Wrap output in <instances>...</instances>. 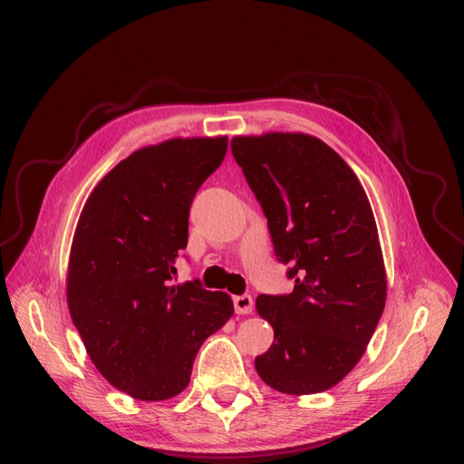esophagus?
Listing matches in <instances>:
<instances>
[{
    "label": "esophagus",
    "mask_w": 464,
    "mask_h": 464,
    "mask_svg": "<svg viewBox=\"0 0 464 464\" xmlns=\"http://www.w3.org/2000/svg\"><path fill=\"white\" fill-rule=\"evenodd\" d=\"M233 304H235L237 314H252V310H254V299L250 295L233 297Z\"/></svg>",
    "instance_id": "34e87169"
}]
</instances>
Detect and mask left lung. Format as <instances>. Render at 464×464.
Wrapping results in <instances>:
<instances>
[{
    "mask_svg": "<svg viewBox=\"0 0 464 464\" xmlns=\"http://www.w3.org/2000/svg\"><path fill=\"white\" fill-rule=\"evenodd\" d=\"M231 152L263 208L278 261L295 280L291 294L256 301L275 329L256 371L280 393L327 392L359 362L385 306L367 193L348 163L312 135L235 137Z\"/></svg>",
    "mask_w": 464,
    "mask_h": 464,
    "instance_id": "8db88e82",
    "label": "left lung"
}]
</instances>
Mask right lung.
I'll return each mask as SVG.
<instances>
[{
	"mask_svg": "<svg viewBox=\"0 0 464 464\" xmlns=\"http://www.w3.org/2000/svg\"><path fill=\"white\" fill-rule=\"evenodd\" d=\"M226 152L227 137L146 146L103 177L81 212L67 269L71 320L95 369L133 399L184 392L201 344L233 315L224 291L173 284L191 201Z\"/></svg>",
	"mask_w": 464,
	"mask_h": 464,
	"instance_id": "obj_1",
	"label": "right lung"
}]
</instances>
